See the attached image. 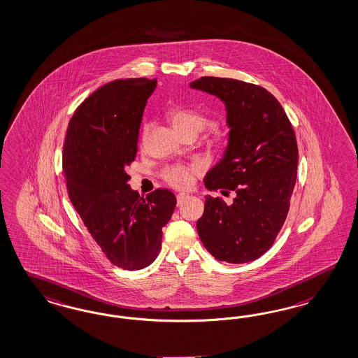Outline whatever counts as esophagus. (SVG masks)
Returning a JSON list of instances; mask_svg holds the SVG:
<instances>
[{
	"label": "esophagus",
	"mask_w": 358,
	"mask_h": 358,
	"mask_svg": "<svg viewBox=\"0 0 358 358\" xmlns=\"http://www.w3.org/2000/svg\"><path fill=\"white\" fill-rule=\"evenodd\" d=\"M190 197L189 194H185V193H180V194H177V205L180 206V205H182L184 202H185L187 198Z\"/></svg>",
	"instance_id": "esophagus-1"
}]
</instances>
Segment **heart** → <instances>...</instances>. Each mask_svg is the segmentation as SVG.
<instances>
[{
  "mask_svg": "<svg viewBox=\"0 0 358 358\" xmlns=\"http://www.w3.org/2000/svg\"><path fill=\"white\" fill-rule=\"evenodd\" d=\"M168 120L171 122L173 128L182 136H197L201 131L206 128L209 124V119L203 112L199 111L197 108L187 107L182 104H173L166 112H165ZM227 134L221 125L211 124L206 135V141L211 147L222 148L226 144ZM198 166H184V165H173L166 168L162 177L164 180L177 189H186L192 186L194 181V176L198 173Z\"/></svg>",
  "mask_w": 358,
  "mask_h": 358,
  "instance_id": "b5f03b06",
  "label": "heart"
}]
</instances>
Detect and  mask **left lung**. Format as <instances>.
<instances>
[{
    "instance_id": "8db88e82",
    "label": "left lung",
    "mask_w": 358,
    "mask_h": 358,
    "mask_svg": "<svg viewBox=\"0 0 358 358\" xmlns=\"http://www.w3.org/2000/svg\"><path fill=\"white\" fill-rule=\"evenodd\" d=\"M190 87L222 100L230 128L227 148L206 173L205 186L236 194L231 205L206 196L199 239L217 260L252 262L270 250L289 210L299 162L294 128L263 87L215 76Z\"/></svg>"
}]
</instances>
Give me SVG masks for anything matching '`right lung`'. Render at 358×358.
Masks as SVG:
<instances>
[{"mask_svg":"<svg viewBox=\"0 0 358 358\" xmlns=\"http://www.w3.org/2000/svg\"><path fill=\"white\" fill-rule=\"evenodd\" d=\"M156 79H117L100 87L76 108L63 144L69 197L112 263L141 270L157 258L162 227L176 197L156 189L140 197L125 168L135 161L138 129Z\"/></svg>","mask_w":358,"mask_h":358,"instance_id":"right-lung-1","label":"right lung"}]
</instances>
